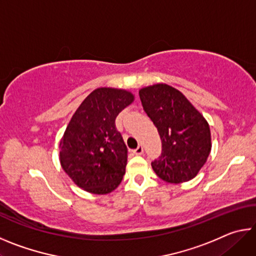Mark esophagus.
I'll return each mask as SVG.
<instances>
[{
    "mask_svg": "<svg viewBox=\"0 0 256 256\" xmlns=\"http://www.w3.org/2000/svg\"><path fill=\"white\" fill-rule=\"evenodd\" d=\"M133 154H136V156L142 154H144V146H138V148L133 150Z\"/></svg>",
    "mask_w": 256,
    "mask_h": 256,
    "instance_id": "34e87169",
    "label": "esophagus"
}]
</instances>
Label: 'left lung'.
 Masks as SVG:
<instances>
[{"mask_svg": "<svg viewBox=\"0 0 256 256\" xmlns=\"http://www.w3.org/2000/svg\"><path fill=\"white\" fill-rule=\"evenodd\" d=\"M140 99L162 138V154L151 162L167 183L180 184L198 175L211 151L209 124L183 94L157 84L142 88Z\"/></svg>", "mask_w": 256, "mask_h": 256, "instance_id": "left-lung-1", "label": "left lung"}]
</instances>
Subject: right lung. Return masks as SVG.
Wrapping results in <instances>:
<instances>
[{"mask_svg": "<svg viewBox=\"0 0 256 256\" xmlns=\"http://www.w3.org/2000/svg\"><path fill=\"white\" fill-rule=\"evenodd\" d=\"M134 100L123 89L98 88L73 114L60 142V162L64 172L82 190L107 194L122 182L128 148L115 120Z\"/></svg>", "mask_w": 256, "mask_h": 256, "instance_id": "obj_1", "label": "right lung"}]
</instances>
